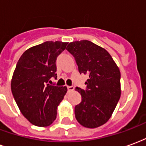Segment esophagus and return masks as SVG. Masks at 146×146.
<instances>
[{
	"label": "esophagus",
	"mask_w": 146,
	"mask_h": 146,
	"mask_svg": "<svg viewBox=\"0 0 146 146\" xmlns=\"http://www.w3.org/2000/svg\"><path fill=\"white\" fill-rule=\"evenodd\" d=\"M67 90H68V92H73L74 90V88L73 86H67Z\"/></svg>",
	"instance_id": "obj_1"
}]
</instances>
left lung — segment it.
<instances>
[{"label": "left lung", "instance_id": "obj_1", "mask_svg": "<svg viewBox=\"0 0 146 146\" xmlns=\"http://www.w3.org/2000/svg\"><path fill=\"white\" fill-rule=\"evenodd\" d=\"M66 50L75 58L80 73L88 76L85 90L76 88L82 98L75 106L76 120L88 128L103 125L120 98L119 68L106 49L87 40L71 42Z\"/></svg>", "mask_w": 146, "mask_h": 146}]
</instances>
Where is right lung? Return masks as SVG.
<instances>
[{"instance_id": "right-lung-1", "label": "right lung", "mask_w": 146, "mask_h": 146, "mask_svg": "<svg viewBox=\"0 0 146 146\" xmlns=\"http://www.w3.org/2000/svg\"><path fill=\"white\" fill-rule=\"evenodd\" d=\"M67 44L46 41L27 49L18 61L11 92L22 114L33 125L47 127L56 119L58 106L67 88L48 82L51 77H57L55 62Z\"/></svg>"}]
</instances>
